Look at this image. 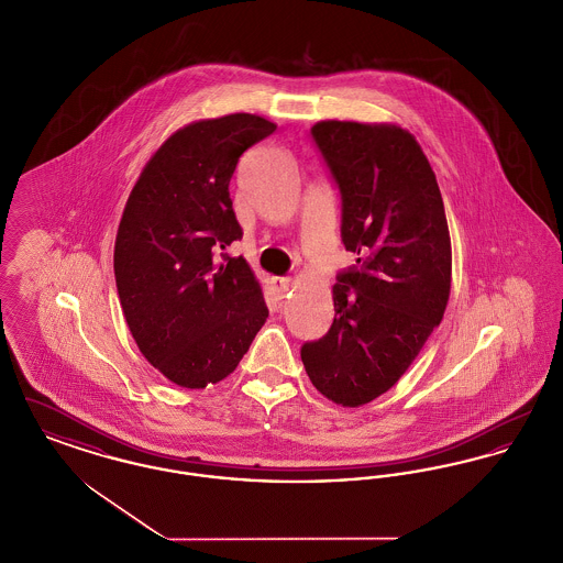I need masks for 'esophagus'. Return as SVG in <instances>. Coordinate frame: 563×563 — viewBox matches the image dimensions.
<instances>
[{
	"label": "esophagus",
	"instance_id": "1",
	"mask_svg": "<svg viewBox=\"0 0 563 563\" xmlns=\"http://www.w3.org/2000/svg\"><path fill=\"white\" fill-rule=\"evenodd\" d=\"M272 289L276 291L278 297H285V295L289 294V289H291V278H287V276L272 278Z\"/></svg>",
	"mask_w": 563,
	"mask_h": 563
}]
</instances>
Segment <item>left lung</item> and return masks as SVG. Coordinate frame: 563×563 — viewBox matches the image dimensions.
<instances>
[{
	"mask_svg": "<svg viewBox=\"0 0 563 563\" xmlns=\"http://www.w3.org/2000/svg\"><path fill=\"white\" fill-rule=\"evenodd\" d=\"M310 136L340 189L342 242L358 260L335 276L333 322L301 346V361L327 399L358 407L397 384L443 319L452 242L413 134L327 120Z\"/></svg>",
	"mask_w": 563,
	"mask_h": 563,
	"instance_id": "obj_1",
	"label": "left lung"
}]
</instances>
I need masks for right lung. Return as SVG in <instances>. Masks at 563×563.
I'll return each mask as SVG.
<instances>
[{
  "label": "right lung",
  "mask_w": 563,
  "mask_h": 563,
  "mask_svg": "<svg viewBox=\"0 0 563 563\" xmlns=\"http://www.w3.org/2000/svg\"><path fill=\"white\" fill-rule=\"evenodd\" d=\"M276 131L253 113L200 120L170 134L143 168L122 214L113 272L141 354L184 388L232 374L268 319L242 257L230 179L242 154Z\"/></svg>",
  "instance_id": "1"
}]
</instances>
